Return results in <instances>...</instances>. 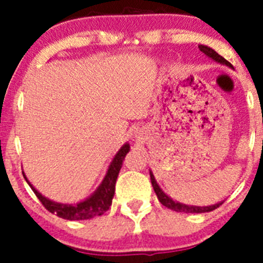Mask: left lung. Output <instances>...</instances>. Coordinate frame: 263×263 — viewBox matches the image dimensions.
Wrapping results in <instances>:
<instances>
[{"label":"left lung","mask_w":263,"mask_h":263,"mask_svg":"<svg viewBox=\"0 0 263 263\" xmlns=\"http://www.w3.org/2000/svg\"><path fill=\"white\" fill-rule=\"evenodd\" d=\"M198 48H200L201 52L205 53L206 55H209L210 58H213V60L216 61V62L224 63V65L232 67V63L228 62L224 57H221L219 53L215 52V50L213 48H210V47H206V46H202V44H200V46H198ZM150 179H151V184H153V187H154V191H155L156 196H158V198H159V201L161 202V205H164L165 208L171 209V210L177 211V213H191V214L210 213V211L217 209L222 203V202H219V203H216V205L205 206V208H200V206H188V205H184V203H179V202H177V201L172 200L171 197H168V196H166L165 193L160 190V187L158 185V183H156L155 178H154V176L151 172H150Z\"/></svg>","instance_id":"left-lung-1"}]
</instances>
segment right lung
Listing matches in <instances>:
<instances>
[{
    "label": "right lung",
    "mask_w": 263,
    "mask_h": 263,
    "mask_svg": "<svg viewBox=\"0 0 263 263\" xmlns=\"http://www.w3.org/2000/svg\"><path fill=\"white\" fill-rule=\"evenodd\" d=\"M128 151L129 145H123L121 150L117 153V155L115 156L112 163H110L109 169H108L107 172V176L103 179L99 188H98L89 198H86V200L82 201L80 203H76V205H63V203L53 202V201H50L48 198L44 197V196H42L41 193L29 183L25 176H24V178L26 179V182L30 185L36 197L39 198L42 205H43L49 213L55 214L57 216L66 220L92 219V217L100 216V215L104 214L105 211L109 210V206L112 205L113 196H115L117 177H118L119 171H121L122 168V163H123L124 158H126Z\"/></svg>",
    "instance_id": "add662e5"
}]
</instances>
